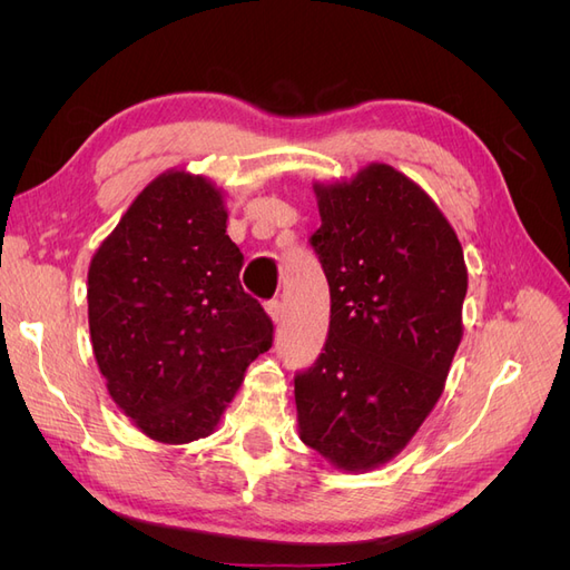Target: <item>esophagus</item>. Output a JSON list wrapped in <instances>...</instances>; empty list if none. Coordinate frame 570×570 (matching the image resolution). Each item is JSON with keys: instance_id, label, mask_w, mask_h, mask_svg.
<instances>
[{"instance_id": "1", "label": "esophagus", "mask_w": 570, "mask_h": 570, "mask_svg": "<svg viewBox=\"0 0 570 570\" xmlns=\"http://www.w3.org/2000/svg\"><path fill=\"white\" fill-rule=\"evenodd\" d=\"M266 312H268L271 321H273L275 325H278V323L283 321V316H285V304L278 302V299H273V302L266 304Z\"/></svg>"}]
</instances>
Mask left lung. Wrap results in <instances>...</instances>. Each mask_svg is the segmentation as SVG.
<instances>
[{
  "label": "left lung",
  "instance_id": "obj_1",
  "mask_svg": "<svg viewBox=\"0 0 570 570\" xmlns=\"http://www.w3.org/2000/svg\"><path fill=\"white\" fill-rule=\"evenodd\" d=\"M312 247L331 331L295 377L299 438L342 471L400 454L438 404L463 337V249L421 185L387 164L316 183Z\"/></svg>",
  "mask_w": 570,
  "mask_h": 570
}]
</instances>
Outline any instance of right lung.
Wrapping results in <instances>:
<instances>
[{
    "mask_svg": "<svg viewBox=\"0 0 570 570\" xmlns=\"http://www.w3.org/2000/svg\"><path fill=\"white\" fill-rule=\"evenodd\" d=\"M204 176L166 170L95 252L88 321L116 406L151 440L212 435L273 323L239 285L245 256Z\"/></svg>",
    "mask_w": 570,
    "mask_h": 570,
    "instance_id": "obj_1",
    "label": "right lung"
}]
</instances>
